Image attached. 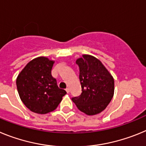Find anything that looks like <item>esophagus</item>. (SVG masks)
Listing matches in <instances>:
<instances>
[{"mask_svg": "<svg viewBox=\"0 0 146 146\" xmlns=\"http://www.w3.org/2000/svg\"><path fill=\"white\" fill-rule=\"evenodd\" d=\"M66 92L69 94V93L70 92V89H69V88H66Z\"/></svg>", "mask_w": 146, "mask_h": 146, "instance_id": "1", "label": "esophagus"}]
</instances>
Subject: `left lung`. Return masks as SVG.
Returning <instances> with one entry per match:
<instances>
[{"label": "left lung", "mask_w": 146, "mask_h": 146, "mask_svg": "<svg viewBox=\"0 0 146 146\" xmlns=\"http://www.w3.org/2000/svg\"><path fill=\"white\" fill-rule=\"evenodd\" d=\"M76 64L79 66L82 93L72 100L81 112L88 115L101 113L113 96V77L102 62L91 55H83Z\"/></svg>", "instance_id": "1"}]
</instances>
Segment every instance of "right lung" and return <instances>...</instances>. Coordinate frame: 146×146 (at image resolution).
Here are the masks:
<instances>
[{
  "instance_id": "right-lung-1",
  "label": "right lung",
  "mask_w": 146,
  "mask_h": 146,
  "mask_svg": "<svg viewBox=\"0 0 146 146\" xmlns=\"http://www.w3.org/2000/svg\"><path fill=\"white\" fill-rule=\"evenodd\" d=\"M54 61L39 57L30 61L17 78L22 102L32 112L46 114L53 111L66 94L59 88L51 74Z\"/></svg>"
}]
</instances>
